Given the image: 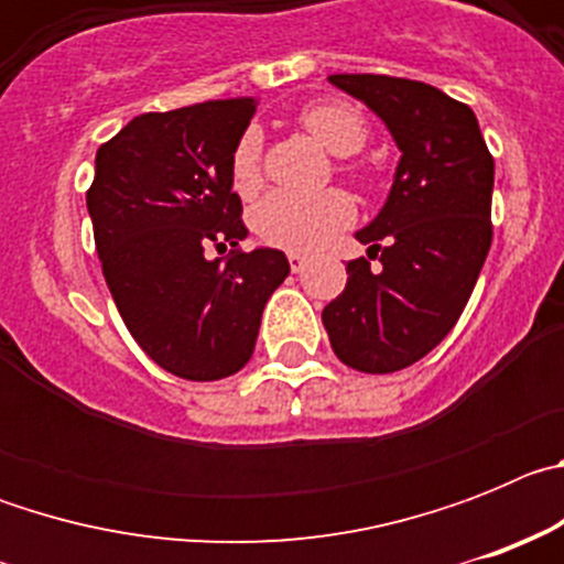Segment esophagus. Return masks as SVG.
Here are the masks:
<instances>
[{"mask_svg": "<svg viewBox=\"0 0 564 564\" xmlns=\"http://www.w3.org/2000/svg\"><path fill=\"white\" fill-rule=\"evenodd\" d=\"M288 262H291V271L299 273L302 268L307 265V257H305V253H288Z\"/></svg>", "mask_w": 564, "mask_h": 564, "instance_id": "obj_1", "label": "esophagus"}]
</instances>
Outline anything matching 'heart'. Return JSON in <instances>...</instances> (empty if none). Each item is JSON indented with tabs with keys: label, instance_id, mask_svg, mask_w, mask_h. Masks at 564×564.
I'll return each mask as SVG.
<instances>
[{
	"label": "heart",
	"instance_id": "1",
	"mask_svg": "<svg viewBox=\"0 0 564 564\" xmlns=\"http://www.w3.org/2000/svg\"><path fill=\"white\" fill-rule=\"evenodd\" d=\"M299 123L313 134L318 147L336 158L356 154L367 143V121L356 107L341 101L311 104L299 112ZM352 177H364V169L344 166ZM231 188L239 197H253L262 188V134L246 129L231 152ZM356 220V206L344 192L327 188L318 194L273 192L251 212V226L265 246L282 251H316L327 246L338 231Z\"/></svg>",
	"mask_w": 564,
	"mask_h": 564
}]
</instances>
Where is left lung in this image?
I'll use <instances>...</instances> for the list:
<instances>
[{"mask_svg":"<svg viewBox=\"0 0 564 564\" xmlns=\"http://www.w3.org/2000/svg\"><path fill=\"white\" fill-rule=\"evenodd\" d=\"M401 149L390 197L356 234L367 257L347 262V288L322 311L333 352L358 372L421 361L457 325L491 248L495 158L475 112L432 84L338 73Z\"/></svg>","mask_w":564,"mask_h":564,"instance_id":"8db88e82","label":"left lung"}]
</instances>
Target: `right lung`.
I'll use <instances>...</instances> for the list:
<instances>
[{
    "mask_svg": "<svg viewBox=\"0 0 564 564\" xmlns=\"http://www.w3.org/2000/svg\"><path fill=\"white\" fill-rule=\"evenodd\" d=\"M253 98L138 115L96 154L87 212L104 279L141 350L172 376L242 370L271 293L291 273L276 248L246 253L231 152ZM228 258L207 259V248Z\"/></svg>",
    "mask_w": 564,
    "mask_h": 564,
    "instance_id": "right-lung-1",
    "label": "right lung"
}]
</instances>
